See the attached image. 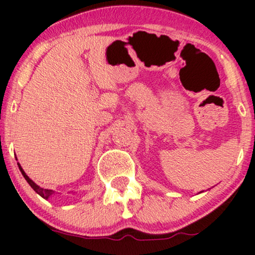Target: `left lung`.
<instances>
[{
    "mask_svg": "<svg viewBox=\"0 0 255 255\" xmlns=\"http://www.w3.org/2000/svg\"><path fill=\"white\" fill-rule=\"evenodd\" d=\"M200 193H202V191H200ZM200 193H198V194H200Z\"/></svg>",
    "mask_w": 255,
    "mask_h": 255,
    "instance_id": "1",
    "label": "left lung"
}]
</instances>
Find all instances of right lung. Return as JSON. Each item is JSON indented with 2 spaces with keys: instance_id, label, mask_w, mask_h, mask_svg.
Listing matches in <instances>:
<instances>
[{
  "instance_id": "add662e5",
  "label": "right lung",
  "mask_w": 255,
  "mask_h": 255,
  "mask_svg": "<svg viewBox=\"0 0 255 255\" xmlns=\"http://www.w3.org/2000/svg\"><path fill=\"white\" fill-rule=\"evenodd\" d=\"M17 165H18V168L20 170V173H22V175L24 176V179L26 180V182L30 184L31 188H32V189L36 191V193L39 195V196L45 198V200H48V198H51L52 196H54L55 194H59V193H57V191H54V190H52V189H44V188H41V187L38 186V184L34 183L33 181L31 180L29 176L26 175V173L24 172V169L22 168V166H20L18 162H17ZM74 193H75V191H74ZM74 193H73V191H72V194H74Z\"/></svg>"
}]
</instances>
